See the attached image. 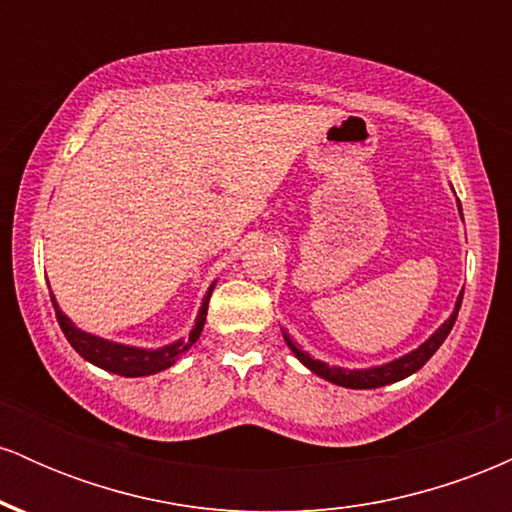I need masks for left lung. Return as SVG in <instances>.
<instances>
[{"mask_svg": "<svg viewBox=\"0 0 512 512\" xmlns=\"http://www.w3.org/2000/svg\"><path fill=\"white\" fill-rule=\"evenodd\" d=\"M457 207H460V202H457ZM460 216H462V207H460ZM460 305H462V291H460V296H457L455 310H452V315L443 322V325L438 327L436 332L431 334V337L426 339L424 344L416 346V349L409 351V354L395 358V361L383 363V366H373V368H339V366H330V363L317 361V358L310 356L308 351H303L301 346L293 342V339L286 332H281V334H284L286 344H289V349L293 351V356H296L305 368L313 370L315 375L325 378L327 383H334V385H339V387H349V390H373V387L392 385V383H397V380L409 378L411 373H416V370L424 366L428 358L436 354L438 346L445 342V337H448V334H450L452 325H455V320H457V313H460Z\"/></svg>", "mask_w": 512, "mask_h": 512, "instance_id": "1", "label": "left lung"}]
</instances>
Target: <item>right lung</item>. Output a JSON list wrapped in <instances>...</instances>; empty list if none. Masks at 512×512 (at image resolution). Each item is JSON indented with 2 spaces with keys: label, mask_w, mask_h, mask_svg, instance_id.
<instances>
[{
  "label": "right lung",
  "mask_w": 512,
  "mask_h": 512,
  "mask_svg": "<svg viewBox=\"0 0 512 512\" xmlns=\"http://www.w3.org/2000/svg\"><path fill=\"white\" fill-rule=\"evenodd\" d=\"M211 291H214V284L209 286L207 296H204L202 308H199L192 332L187 334L185 339H178V342L161 346V349H139V346L117 344V342H110V339L96 337V334L79 330V327H76L74 322L62 313L60 305L55 301V296L50 298H52V305H55L57 322H60L64 337H67V342L74 346L76 354L84 356L88 363H93V366L108 370V373L125 375V378H142V375L161 373V370H166L173 366V363H178L182 354L197 342L199 334L204 330V320H207Z\"/></svg>",
  "instance_id": "add662e5"
}]
</instances>
